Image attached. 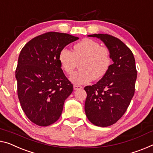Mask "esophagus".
<instances>
[{
    "label": "esophagus",
    "mask_w": 153,
    "mask_h": 153,
    "mask_svg": "<svg viewBox=\"0 0 153 153\" xmlns=\"http://www.w3.org/2000/svg\"><path fill=\"white\" fill-rule=\"evenodd\" d=\"M83 88L81 85H74V90H80V89Z\"/></svg>",
    "instance_id": "obj_1"
}]
</instances>
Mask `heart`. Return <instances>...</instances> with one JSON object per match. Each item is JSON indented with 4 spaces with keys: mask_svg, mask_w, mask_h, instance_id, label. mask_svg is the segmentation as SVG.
Segmentation results:
<instances>
[{
    "mask_svg": "<svg viewBox=\"0 0 153 153\" xmlns=\"http://www.w3.org/2000/svg\"><path fill=\"white\" fill-rule=\"evenodd\" d=\"M58 59L63 70L69 74L74 72L80 62L81 69L70 77L76 84H84L91 80L102 79L111 65L109 49L89 38H85L74 44L72 52L66 48H62Z\"/></svg>",
    "mask_w": 153,
    "mask_h": 153,
    "instance_id": "heart-1",
    "label": "heart"
}]
</instances>
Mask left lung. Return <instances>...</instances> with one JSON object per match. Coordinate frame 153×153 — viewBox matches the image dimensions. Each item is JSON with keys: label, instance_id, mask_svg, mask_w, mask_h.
I'll return each mask as SVG.
<instances>
[{"label": "left lung", "instance_id": "8db88e82", "mask_svg": "<svg viewBox=\"0 0 153 153\" xmlns=\"http://www.w3.org/2000/svg\"><path fill=\"white\" fill-rule=\"evenodd\" d=\"M100 38L111 52L114 63L96 84L85 87L86 116L98 126H111L126 112L135 93L137 70L130 48L117 37L109 34H93Z\"/></svg>", "mask_w": 153, "mask_h": 153}]
</instances>
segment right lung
I'll return each mask as SVG.
<instances>
[{"mask_svg":"<svg viewBox=\"0 0 153 153\" xmlns=\"http://www.w3.org/2000/svg\"><path fill=\"white\" fill-rule=\"evenodd\" d=\"M77 39L67 33L47 32L30 39L21 50L16 71L18 96L33 123L49 126L62 115L73 85L61 68L59 54Z\"/></svg>","mask_w":153,"mask_h":153,"instance_id":"right-lung-1","label":"right lung"}]
</instances>
